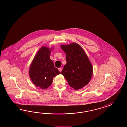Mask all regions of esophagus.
Instances as JSON below:
<instances>
[{
    "label": "esophagus",
    "mask_w": 127,
    "mask_h": 127,
    "mask_svg": "<svg viewBox=\"0 0 127 127\" xmlns=\"http://www.w3.org/2000/svg\"><path fill=\"white\" fill-rule=\"evenodd\" d=\"M62 69H63V68H59L58 69V70H59L60 72H61L62 70Z\"/></svg>",
    "instance_id": "esophagus-1"
}]
</instances>
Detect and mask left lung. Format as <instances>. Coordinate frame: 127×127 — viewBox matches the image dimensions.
<instances>
[{
	"instance_id": "1",
	"label": "left lung",
	"mask_w": 127,
	"mask_h": 127,
	"mask_svg": "<svg viewBox=\"0 0 127 127\" xmlns=\"http://www.w3.org/2000/svg\"><path fill=\"white\" fill-rule=\"evenodd\" d=\"M66 54V64L61 73L68 84L74 89L88 84L93 74V67L84 50L77 43L61 45Z\"/></svg>"
}]
</instances>
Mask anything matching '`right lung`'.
Here are the masks:
<instances>
[{
  "mask_svg": "<svg viewBox=\"0 0 127 127\" xmlns=\"http://www.w3.org/2000/svg\"><path fill=\"white\" fill-rule=\"evenodd\" d=\"M51 50L43 47L34 57L29 70V75L34 84L46 89L53 82L54 77L61 72L56 68L50 58Z\"/></svg>",
  "mask_w": 127,
  "mask_h": 127,
  "instance_id": "right-lung-1",
  "label": "right lung"
}]
</instances>
